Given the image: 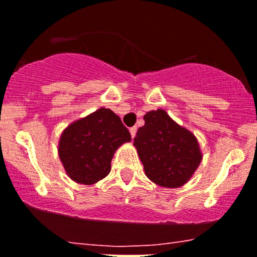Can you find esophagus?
Segmentation results:
<instances>
[{"label": "esophagus", "instance_id": "esophagus-1", "mask_svg": "<svg viewBox=\"0 0 257 257\" xmlns=\"http://www.w3.org/2000/svg\"><path fill=\"white\" fill-rule=\"evenodd\" d=\"M129 132H131L132 138H134V137H136V134H137V128H136V126H133V128L129 129Z\"/></svg>", "mask_w": 257, "mask_h": 257}]
</instances>
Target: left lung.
Wrapping results in <instances>:
<instances>
[{
    "mask_svg": "<svg viewBox=\"0 0 257 257\" xmlns=\"http://www.w3.org/2000/svg\"><path fill=\"white\" fill-rule=\"evenodd\" d=\"M134 138L146 176L161 187L178 188L189 181L202 161L197 138L163 109L144 115Z\"/></svg>",
    "mask_w": 257,
    "mask_h": 257,
    "instance_id": "8db88e82",
    "label": "left lung"
}]
</instances>
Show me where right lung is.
I'll list each match as a JSON object with an SVG mask.
<instances>
[{"mask_svg": "<svg viewBox=\"0 0 257 257\" xmlns=\"http://www.w3.org/2000/svg\"><path fill=\"white\" fill-rule=\"evenodd\" d=\"M131 141V133L120 118L110 109L100 108L62 132L60 161L76 183L94 184L108 176L115 151Z\"/></svg>", "mask_w": 257, "mask_h": 257, "instance_id": "1", "label": "right lung"}]
</instances>
